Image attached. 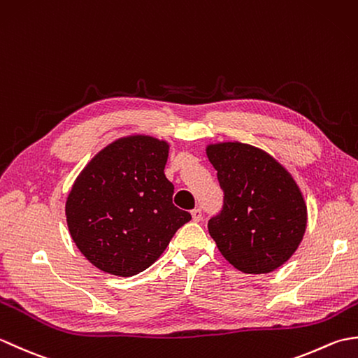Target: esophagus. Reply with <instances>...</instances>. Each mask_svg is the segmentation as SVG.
Listing matches in <instances>:
<instances>
[{
    "mask_svg": "<svg viewBox=\"0 0 358 358\" xmlns=\"http://www.w3.org/2000/svg\"><path fill=\"white\" fill-rule=\"evenodd\" d=\"M191 215H192V220H194V222H200V220L203 218L201 209H194V210L191 212Z\"/></svg>",
    "mask_w": 358,
    "mask_h": 358,
    "instance_id": "esophagus-1",
    "label": "esophagus"
}]
</instances>
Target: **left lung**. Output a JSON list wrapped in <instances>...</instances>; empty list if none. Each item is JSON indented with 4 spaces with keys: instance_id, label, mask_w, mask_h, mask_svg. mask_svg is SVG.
Returning <instances> with one entry per match:
<instances>
[{
    "instance_id": "left-lung-1",
    "label": "left lung",
    "mask_w": 358,
    "mask_h": 358,
    "mask_svg": "<svg viewBox=\"0 0 358 358\" xmlns=\"http://www.w3.org/2000/svg\"><path fill=\"white\" fill-rule=\"evenodd\" d=\"M206 155L224 192L208 229L220 252L245 273H269L299 249L308 208L299 185L268 152L240 141L210 143Z\"/></svg>"
}]
</instances>
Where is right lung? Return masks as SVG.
I'll return each instance as SVG.
<instances>
[{"label": "right lung", "mask_w": 358, "mask_h": 358, "mask_svg": "<svg viewBox=\"0 0 358 358\" xmlns=\"http://www.w3.org/2000/svg\"><path fill=\"white\" fill-rule=\"evenodd\" d=\"M171 144L146 134L112 141L85 166L66 200V222L95 268L132 277L154 264L191 214L172 204L164 175Z\"/></svg>", "instance_id": "obj_1"}]
</instances>
